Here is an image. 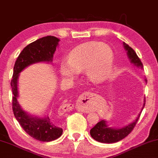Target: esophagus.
Segmentation results:
<instances>
[{
	"label": "esophagus",
	"instance_id": "obj_1",
	"mask_svg": "<svg viewBox=\"0 0 158 158\" xmlns=\"http://www.w3.org/2000/svg\"><path fill=\"white\" fill-rule=\"evenodd\" d=\"M87 99H88V98H87ZM81 111H82V110H81ZM86 112H87V111H86Z\"/></svg>",
	"mask_w": 158,
	"mask_h": 158
}]
</instances>
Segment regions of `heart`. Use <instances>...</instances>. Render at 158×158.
<instances>
[{"instance_id": "heart-1", "label": "heart", "mask_w": 158, "mask_h": 158, "mask_svg": "<svg viewBox=\"0 0 158 158\" xmlns=\"http://www.w3.org/2000/svg\"><path fill=\"white\" fill-rule=\"evenodd\" d=\"M113 52L108 45L90 42L78 45L68 55L67 61L60 64L59 71L64 77H72L84 70L92 82H101L109 77L113 67Z\"/></svg>"}]
</instances>
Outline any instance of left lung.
Returning <instances> with one entry per match:
<instances>
[{
    "label": "left lung",
    "mask_w": 158,
    "mask_h": 158,
    "mask_svg": "<svg viewBox=\"0 0 158 158\" xmlns=\"http://www.w3.org/2000/svg\"><path fill=\"white\" fill-rule=\"evenodd\" d=\"M124 47L126 49V51H127L128 58L131 60V62L133 63L137 67L143 68L142 62L141 61V60H140L139 56L136 54L135 50L125 43ZM145 81H147V80L145 79ZM144 105H145V98H144V105H143L142 109H141V111L144 109ZM140 115H141V113H140V114H139L136 119L133 123H130L128 126L121 128L109 127V126L107 125L106 122L105 120H100L99 123H97L95 125L94 128L90 129V135L96 141L102 143H109L110 144V143H115L117 142V141H121L122 139L126 138V136L128 135L131 132L133 128L135 126L138 120H139Z\"/></svg>",
    "instance_id": "1"
}]
</instances>
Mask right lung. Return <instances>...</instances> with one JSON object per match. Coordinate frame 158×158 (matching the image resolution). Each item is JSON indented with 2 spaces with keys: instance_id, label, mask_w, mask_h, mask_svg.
<instances>
[{
  "instance_id": "right-lung-1",
  "label": "right lung",
  "mask_w": 158,
  "mask_h": 158,
  "mask_svg": "<svg viewBox=\"0 0 158 158\" xmlns=\"http://www.w3.org/2000/svg\"><path fill=\"white\" fill-rule=\"evenodd\" d=\"M59 40L52 35L43 37L29 44L16 60L10 85L13 91L12 108L15 118L24 131L33 139L40 141H51L60 137L62 128L58 127L49 116L38 118L32 116L22 110L17 101V80L19 72L30 64L40 61H52L53 54Z\"/></svg>"
}]
</instances>
